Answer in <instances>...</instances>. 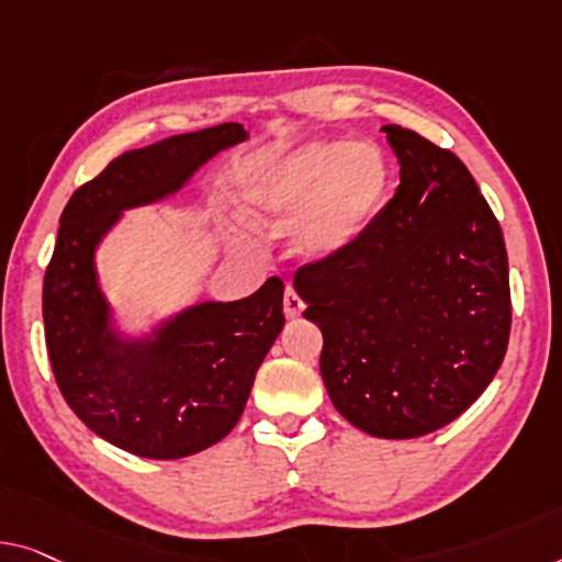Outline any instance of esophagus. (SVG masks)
<instances>
[{
	"label": "esophagus",
	"instance_id": "34e87169",
	"mask_svg": "<svg viewBox=\"0 0 562 562\" xmlns=\"http://www.w3.org/2000/svg\"><path fill=\"white\" fill-rule=\"evenodd\" d=\"M282 305H284V315H288V317H300V315H303V310H305L303 297L297 295V290H295V288H288V290H284Z\"/></svg>",
	"mask_w": 562,
	"mask_h": 562
}]
</instances>
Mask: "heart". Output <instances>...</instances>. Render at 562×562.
I'll return each mask as SVG.
<instances>
[{"mask_svg":"<svg viewBox=\"0 0 562 562\" xmlns=\"http://www.w3.org/2000/svg\"><path fill=\"white\" fill-rule=\"evenodd\" d=\"M389 191V164L371 140H310L265 169L245 187L249 214L265 227H288L307 257H330L361 239Z\"/></svg>","mask_w":562,"mask_h":562,"instance_id":"b5f03b06","label":"heart"}]
</instances>
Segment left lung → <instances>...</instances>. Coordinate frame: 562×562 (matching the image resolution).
Returning <instances> with one entry per match:
<instances>
[{
  "instance_id": "left-lung-1",
  "label": "left lung",
  "mask_w": 562,
  "mask_h": 562,
  "mask_svg": "<svg viewBox=\"0 0 562 562\" xmlns=\"http://www.w3.org/2000/svg\"><path fill=\"white\" fill-rule=\"evenodd\" d=\"M401 183L361 239L295 272L321 373L356 429L414 439L462 416L505 361L513 303L497 216L447 148L383 125Z\"/></svg>"
}]
</instances>
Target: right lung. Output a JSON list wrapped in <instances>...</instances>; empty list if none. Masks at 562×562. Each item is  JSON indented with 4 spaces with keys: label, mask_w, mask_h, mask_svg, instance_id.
<instances>
[{
    "label": "right lung",
    "mask_w": 562,
    "mask_h": 562,
    "mask_svg": "<svg viewBox=\"0 0 562 562\" xmlns=\"http://www.w3.org/2000/svg\"><path fill=\"white\" fill-rule=\"evenodd\" d=\"M222 123L125 150L67 201L42 284L47 356L57 389L88 429L136 457L181 459L237 426L255 373L284 325L280 278L234 303H201L150 338L111 328L95 247L123 209L179 191L201 164L241 144Z\"/></svg>",
    "instance_id": "1"
}]
</instances>
